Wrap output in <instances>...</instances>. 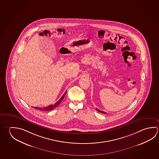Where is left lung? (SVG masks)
Returning <instances> with one entry per match:
<instances>
[{
	"mask_svg": "<svg viewBox=\"0 0 159 159\" xmlns=\"http://www.w3.org/2000/svg\"><path fill=\"white\" fill-rule=\"evenodd\" d=\"M96 110H98V112H100V113H104V114H106V113H105V112H104V111H101V110H98V109H97V108H96Z\"/></svg>",
	"mask_w": 159,
	"mask_h": 159,
	"instance_id": "left-lung-1",
	"label": "left lung"
}]
</instances>
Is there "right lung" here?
Segmentation results:
<instances>
[{
	"instance_id": "add662e5",
	"label": "right lung",
	"mask_w": 159,
	"mask_h": 159,
	"mask_svg": "<svg viewBox=\"0 0 159 159\" xmlns=\"http://www.w3.org/2000/svg\"><path fill=\"white\" fill-rule=\"evenodd\" d=\"M66 91L65 92V93L63 94V95L61 96V98L57 102H55V104H54V105H50L48 107H33L35 108L36 109H37V110H40L41 111H50V110H53L54 109H55V107H58L59 104L61 103V101L63 100L64 96L66 95Z\"/></svg>"
}]
</instances>
